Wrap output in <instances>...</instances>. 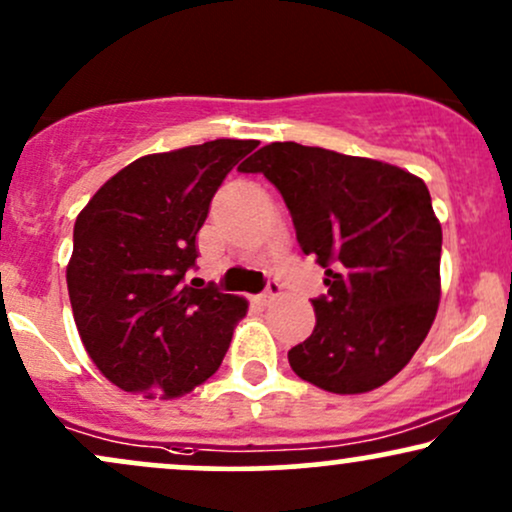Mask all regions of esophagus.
Returning <instances> with one entry per match:
<instances>
[{
    "instance_id": "obj_1",
    "label": "esophagus",
    "mask_w": 512,
    "mask_h": 512,
    "mask_svg": "<svg viewBox=\"0 0 512 512\" xmlns=\"http://www.w3.org/2000/svg\"><path fill=\"white\" fill-rule=\"evenodd\" d=\"M276 298H281V286L276 281H269L267 291L257 295V303H260V305H272Z\"/></svg>"
}]
</instances>
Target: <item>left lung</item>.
I'll use <instances>...</instances> for the list:
<instances>
[{
  "mask_svg": "<svg viewBox=\"0 0 512 512\" xmlns=\"http://www.w3.org/2000/svg\"><path fill=\"white\" fill-rule=\"evenodd\" d=\"M240 171L279 188L300 248L324 267L329 293L312 300V336L288 350L293 372L341 396L384 386L439 310L441 224L422 178L298 143L264 145Z\"/></svg>",
  "mask_w": 512,
  "mask_h": 512,
  "instance_id": "8db88e82",
  "label": "left lung"
}]
</instances>
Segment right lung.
Masks as SVG:
<instances>
[{"label":"right lung","instance_id":"right-lung-1","mask_svg":"<svg viewBox=\"0 0 512 512\" xmlns=\"http://www.w3.org/2000/svg\"><path fill=\"white\" fill-rule=\"evenodd\" d=\"M260 145L219 138L123 166L80 209L66 283L80 341L121 391L169 400L217 372L248 300L195 288V236L226 174Z\"/></svg>","mask_w":512,"mask_h":512}]
</instances>
